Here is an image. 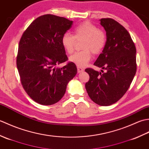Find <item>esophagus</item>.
Instances as JSON below:
<instances>
[{
    "label": "esophagus",
    "instance_id": "obj_1",
    "mask_svg": "<svg viewBox=\"0 0 149 149\" xmlns=\"http://www.w3.org/2000/svg\"><path fill=\"white\" fill-rule=\"evenodd\" d=\"M77 72L78 73H81L84 72V69L81 67H79V66H77Z\"/></svg>",
    "mask_w": 149,
    "mask_h": 149
}]
</instances>
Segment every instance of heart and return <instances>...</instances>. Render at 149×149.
Masks as SVG:
<instances>
[{
	"label": "heart",
	"mask_w": 149,
	"mask_h": 149,
	"mask_svg": "<svg viewBox=\"0 0 149 149\" xmlns=\"http://www.w3.org/2000/svg\"><path fill=\"white\" fill-rule=\"evenodd\" d=\"M74 35L68 33L63 34L61 44L66 52L71 54L74 50L75 40H84L82 43L83 50L76 52L69 57V61L79 67H84L89 62L92 55L99 54L106 45V36L96 26L90 22H83L74 28Z\"/></svg>",
	"instance_id": "1"
}]
</instances>
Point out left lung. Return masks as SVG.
<instances>
[{"mask_svg":"<svg viewBox=\"0 0 149 149\" xmlns=\"http://www.w3.org/2000/svg\"><path fill=\"white\" fill-rule=\"evenodd\" d=\"M100 22L106 43L94 65L102 70H85L90 75L85 88L95 103L107 106L119 100L130 86L136 72V50L130 34L118 22L111 18Z\"/></svg>","mask_w":149,"mask_h":149,"instance_id":"1","label":"left lung"}]
</instances>
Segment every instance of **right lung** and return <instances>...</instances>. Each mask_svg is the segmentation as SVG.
<instances>
[{"label": "right lung", "mask_w": 149, "mask_h": 149, "mask_svg": "<svg viewBox=\"0 0 149 149\" xmlns=\"http://www.w3.org/2000/svg\"><path fill=\"white\" fill-rule=\"evenodd\" d=\"M72 24L65 18L42 15L30 24L19 42L17 66L22 84L28 95L42 105L61 100L77 72L72 62L57 67L68 60L61 38Z\"/></svg>", "instance_id": "right-lung-1"}]
</instances>
